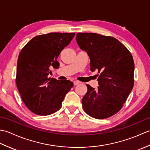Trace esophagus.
<instances>
[{
  "instance_id": "obj_1",
  "label": "esophagus",
  "mask_w": 150,
  "mask_h": 150,
  "mask_svg": "<svg viewBox=\"0 0 150 150\" xmlns=\"http://www.w3.org/2000/svg\"><path fill=\"white\" fill-rule=\"evenodd\" d=\"M79 84V82L77 81H73V85L74 86H76V85H78Z\"/></svg>"
}]
</instances>
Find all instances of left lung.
Here are the masks:
<instances>
[{"label":"left lung","mask_w":150,"mask_h":150,"mask_svg":"<svg viewBox=\"0 0 150 150\" xmlns=\"http://www.w3.org/2000/svg\"><path fill=\"white\" fill-rule=\"evenodd\" d=\"M76 35L78 45L90 57V70L99 73L97 90L86 84L82 107L91 117L106 119L122 108L132 90L133 57L115 38L94 33H78Z\"/></svg>","instance_id":"8db88e82"}]
</instances>
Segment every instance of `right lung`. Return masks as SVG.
<instances>
[{"label":"right lung","instance_id":"right-lung-1","mask_svg":"<svg viewBox=\"0 0 150 150\" xmlns=\"http://www.w3.org/2000/svg\"><path fill=\"white\" fill-rule=\"evenodd\" d=\"M75 33H50L33 37L19 54L16 84L28 109L39 115L58 111L73 84L47 78L51 68L57 69V57L71 42Z\"/></svg>","mask_w":150,"mask_h":150}]
</instances>
